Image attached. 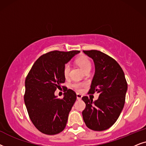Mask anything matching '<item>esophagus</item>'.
<instances>
[{"label":"esophagus","mask_w":146,"mask_h":146,"mask_svg":"<svg viewBox=\"0 0 146 146\" xmlns=\"http://www.w3.org/2000/svg\"><path fill=\"white\" fill-rule=\"evenodd\" d=\"M82 96H81V94H79V93H77V99L78 100H81V98H82Z\"/></svg>","instance_id":"esophagus-1"}]
</instances>
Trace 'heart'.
Returning <instances> with one entry per match:
<instances>
[{"label":"heart","instance_id":"b5f03b06","mask_svg":"<svg viewBox=\"0 0 146 146\" xmlns=\"http://www.w3.org/2000/svg\"><path fill=\"white\" fill-rule=\"evenodd\" d=\"M76 63L85 72L87 70H90L91 68V63L90 60L88 59V57L85 55H81L77 57L76 59ZM70 71H71V66L69 63H66L63 67V74L66 78H67L69 76ZM83 85H84L83 83L75 82L72 84V87L77 91H81Z\"/></svg>","mask_w":146,"mask_h":146}]
</instances>
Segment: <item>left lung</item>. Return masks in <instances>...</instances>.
I'll return each instance as SVG.
<instances>
[{"mask_svg": "<svg viewBox=\"0 0 146 146\" xmlns=\"http://www.w3.org/2000/svg\"><path fill=\"white\" fill-rule=\"evenodd\" d=\"M95 64V75L89 93H100L98 100L82 98L86 104L82 115L87 127L104 131L115 123L123 110L127 83L117 62L100 50H83Z\"/></svg>", "mask_w": 146, "mask_h": 146, "instance_id": "obj_1", "label": "left lung"}]
</instances>
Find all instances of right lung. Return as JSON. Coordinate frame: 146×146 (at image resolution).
<instances>
[{
	"label": "right lung",
	"mask_w": 146,
	"mask_h": 146,
	"mask_svg": "<svg viewBox=\"0 0 146 146\" xmlns=\"http://www.w3.org/2000/svg\"><path fill=\"white\" fill-rule=\"evenodd\" d=\"M79 50H54L40 56L31 67L25 79V104L29 117L38 131L46 135L61 132L77 99L72 89L65 86L64 97L55 96L65 83L63 67Z\"/></svg>",
	"instance_id": "1"
}]
</instances>
